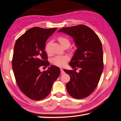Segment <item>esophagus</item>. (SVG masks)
Listing matches in <instances>:
<instances>
[{
	"label": "esophagus",
	"instance_id": "34e87169",
	"mask_svg": "<svg viewBox=\"0 0 121 121\" xmlns=\"http://www.w3.org/2000/svg\"><path fill=\"white\" fill-rule=\"evenodd\" d=\"M60 72H61V74H63V73H65V72H64V70L62 68H60Z\"/></svg>",
	"mask_w": 121,
	"mask_h": 121
}]
</instances>
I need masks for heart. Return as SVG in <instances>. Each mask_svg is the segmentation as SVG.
<instances>
[{"label": "heart", "instance_id": "heart-1", "mask_svg": "<svg viewBox=\"0 0 121 121\" xmlns=\"http://www.w3.org/2000/svg\"><path fill=\"white\" fill-rule=\"evenodd\" d=\"M58 40L60 44L63 47H65L66 45L68 46L70 45V41L66 37L60 36L58 38ZM51 44V41L46 44L45 49L47 53H50ZM69 60V58L67 55H57L52 60V63L54 65L57 66L58 67H63L66 65V63L68 62Z\"/></svg>", "mask_w": 121, "mask_h": 121}]
</instances>
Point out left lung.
Returning <instances> with one entry per match:
<instances>
[{
  "mask_svg": "<svg viewBox=\"0 0 121 121\" xmlns=\"http://www.w3.org/2000/svg\"><path fill=\"white\" fill-rule=\"evenodd\" d=\"M60 32L72 37L77 48L69 65L75 70L80 68L79 73L64 70L70 77L66 85L67 91L73 98H86L97 87L103 71L101 42L91 29L84 25L63 28Z\"/></svg>",
  "mask_w": 121,
  "mask_h": 121,
  "instance_id": "obj_1",
  "label": "left lung"
}]
</instances>
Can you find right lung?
Listing matches in <instances>:
<instances>
[{
  "mask_svg": "<svg viewBox=\"0 0 121 121\" xmlns=\"http://www.w3.org/2000/svg\"><path fill=\"white\" fill-rule=\"evenodd\" d=\"M56 29L33 27L15 43L12 69L20 89L31 99L41 100L46 97L60 73V68L54 65L46 71L40 70L41 67L50 65L44 51L45 42Z\"/></svg>",
  "mask_w": 121,
  "mask_h": 121,
  "instance_id": "1",
  "label": "right lung"
}]
</instances>
